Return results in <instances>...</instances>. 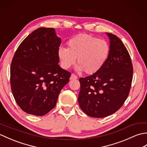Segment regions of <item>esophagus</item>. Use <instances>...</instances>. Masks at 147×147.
I'll return each instance as SVG.
<instances>
[{
  "instance_id": "obj_1",
  "label": "esophagus",
  "mask_w": 147,
  "mask_h": 147,
  "mask_svg": "<svg viewBox=\"0 0 147 147\" xmlns=\"http://www.w3.org/2000/svg\"><path fill=\"white\" fill-rule=\"evenodd\" d=\"M78 78V76L76 75V74H71V76L70 78V80H76Z\"/></svg>"
}]
</instances>
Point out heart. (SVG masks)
Here are the masks:
<instances>
[{
  "mask_svg": "<svg viewBox=\"0 0 147 147\" xmlns=\"http://www.w3.org/2000/svg\"><path fill=\"white\" fill-rule=\"evenodd\" d=\"M67 48L60 47L57 55L62 68L69 69L77 58L78 69L86 74L96 73L107 62L111 52L109 43L104 40L86 33L78 34L67 41Z\"/></svg>",
  "mask_w": 147,
  "mask_h": 147,
  "instance_id": "b5f03b06",
  "label": "heart"
}]
</instances>
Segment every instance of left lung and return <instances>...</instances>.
<instances>
[{
  "mask_svg": "<svg viewBox=\"0 0 147 147\" xmlns=\"http://www.w3.org/2000/svg\"><path fill=\"white\" fill-rule=\"evenodd\" d=\"M107 35L111 47L107 62L96 73L79 79L80 107L92 117H104L117 111L129 95L133 80V64L126 47L116 35Z\"/></svg>",
  "mask_w": 147,
  "mask_h": 147,
  "instance_id": "1",
  "label": "left lung"
}]
</instances>
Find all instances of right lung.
I'll return each mask as SVG.
<instances>
[{"instance_id":"add662e5","label":"right lung","mask_w":147,"mask_h":147,"mask_svg":"<svg viewBox=\"0 0 147 147\" xmlns=\"http://www.w3.org/2000/svg\"><path fill=\"white\" fill-rule=\"evenodd\" d=\"M61 42L54 28H40L15 52L10 69L11 88L17 104L28 114H47L69 81L70 72L58 64Z\"/></svg>"}]
</instances>
